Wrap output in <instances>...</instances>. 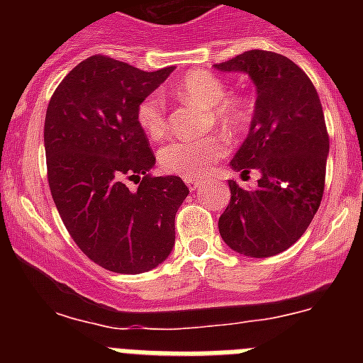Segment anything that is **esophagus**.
Returning a JSON list of instances; mask_svg holds the SVG:
<instances>
[{
  "instance_id": "34e87169",
  "label": "esophagus",
  "mask_w": 363,
  "mask_h": 363,
  "mask_svg": "<svg viewBox=\"0 0 363 363\" xmlns=\"http://www.w3.org/2000/svg\"><path fill=\"white\" fill-rule=\"evenodd\" d=\"M185 184H187V187L191 189V191H196V189L201 187V182L196 178H185Z\"/></svg>"
}]
</instances>
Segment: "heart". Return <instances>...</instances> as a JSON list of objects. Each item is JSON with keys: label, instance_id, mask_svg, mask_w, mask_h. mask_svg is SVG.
<instances>
[{"label": "heart", "instance_id": "obj_1", "mask_svg": "<svg viewBox=\"0 0 363 363\" xmlns=\"http://www.w3.org/2000/svg\"><path fill=\"white\" fill-rule=\"evenodd\" d=\"M171 96L179 101L207 108L209 123L216 125L227 136H236L251 121L247 99L227 96L225 82L209 70H191L171 86ZM136 121L150 140H162L167 133L165 101L158 92L147 94L136 107ZM227 152V140L221 134L176 140L160 150V167L169 174L194 178L209 171Z\"/></svg>", "mask_w": 363, "mask_h": 363}]
</instances>
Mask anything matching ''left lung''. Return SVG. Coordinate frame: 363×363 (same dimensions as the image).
Masks as SVG:
<instances>
[{"label":"left lung","instance_id":"left-lung-1","mask_svg":"<svg viewBox=\"0 0 363 363\" xmlns=\"http://www.w3.org/2000/svg\"><path fill=\"white\" fill-rule=\"evenodd\" d=\"M214 67L255 82L251 129L230 167L262 174L256 189L229 179L230 201L218 229L233 251L267 258L306 233L322 201L329 152L322 104L309 76L281 54L247 50Z\"/></svg>","mask_w":363,"mask_h":363}]
</instances>
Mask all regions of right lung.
Returning a JSON list of instances; mask_svg holds the SVG:
<instances>
[{"label": "right lung", "mask_w": 363, "mask_h": 363, "mask_svg": "<svg viewBox=\"0 0 363 363\" xmlns=\"http://www.w3.org/2000/svg\"><path fill=\"white\" fill-rule=\"evenodd\" d=\"M172 70L145 72L96 54L67 74L47 107L50 194L70 238L107 271L147 272L174 247L189 189L178 176L150 174L156 158L136 121L138 104ZM127 179H137L138 191Z\"/></svg>", "instance_id": "add662e5"}]
</instances>
